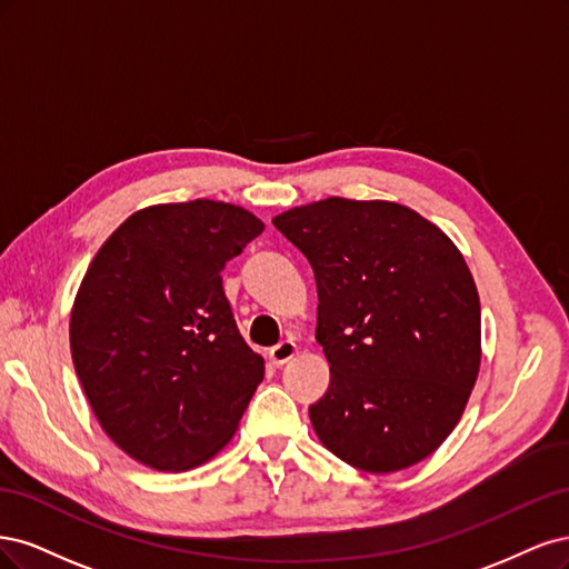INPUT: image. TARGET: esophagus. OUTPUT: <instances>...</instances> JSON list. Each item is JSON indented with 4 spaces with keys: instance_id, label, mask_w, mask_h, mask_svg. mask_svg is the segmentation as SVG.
Masks as SVG:
<instances>
[{
    "instance_id": "esophagus-1",
    "label": "esophagus",
    "mask_w": 569,
    "mask_h": 569,
    "mask_svg": "<svg viewBox=\"0 0 569 569\" xmlns=\"http://www.w3.org/2000/svg\"><path fill=\"white\" fill-rule=\"evenodd\" d=\"M296 355H298V345L292 340H283V342H279L277 347H271V350H269V359H271L273 366H283Z\"/></svg>"
}]
</instances>
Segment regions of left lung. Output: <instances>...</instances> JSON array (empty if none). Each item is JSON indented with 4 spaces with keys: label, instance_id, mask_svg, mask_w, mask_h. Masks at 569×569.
Listing matches in <instances>:
<instances>
[{
    "label": "left lung",
    "instance_id": "8db88e82",
    "mask_svg": "<svg viewBox=\"0 0 569 569\" xmlns=\"http://www.w3.org/2000/svg\"><path fill=\"white\" fill-rule=\"evenodd\" d=\"M271 222L315 269L331 369L309 407L321 445L366 472L423 461L461 420L482 361L480 296L461 250L392 200L331 196Z\"/></svg>",
    "mask_w": 569,
    "mask_h": 569
}]
</instances>
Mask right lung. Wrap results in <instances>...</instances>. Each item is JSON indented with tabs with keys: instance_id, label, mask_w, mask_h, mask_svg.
I'll use <instances>...</instances> for the list:
<instances>
[{
	"instance_id": "obj_1",
	"label": "right lung",
	"mask_w": 569,
	"mask_h": 569,
	"mask_svg": "<svg viewBox=\"0 0 569 569\" xmlns=\"http://www.w3.org/2000/svg\"><path fill=\"white\" fill-rule=\"evenodd\" d=\"M264 231L222 200L141 208L106 238L70 309L91 411L146 468L208 463L238 430L264 359L238 333L222 269Z\"/></svg>"
}]
</instances>
